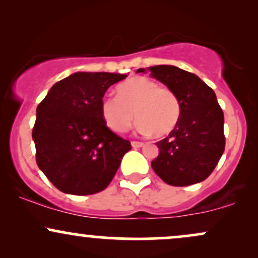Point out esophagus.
<instances>
[{"instance_id": "1", "label": "esophagus", "mask_w": 258, "mask_h": 258, "mask_svg": "<svg viewBox=\"0 0 258 258\" xmlns=\"http://www.w3.org/2000/svg\"><path fill=\"white\" fill-rule=\"evenodd\" d=\"M131 146H132V148H135V149H137V148L143 147V143H142V142H136V141H133V142H131Z\"/></svg>"}]
</instances>
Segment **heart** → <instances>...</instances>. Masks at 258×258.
<instances>
[{"instance_id":"b5f03b06","label":"heart","mask_w":258,"mask_h":258,"mask_svg":"<svg viewBox=\"0 0 258 258\" xmlns=\"http://www.w3.org/2000/svg\"><path fill=\"white\" fill-rule=\"evenodd\" d=\"M117 96L103 97L100 111L105 123L116 133L126 132L133 119H138L137 130L143 135L154 133L162 137L178 123L180 103L177 94L166 87H159L153 80L136 76L116 87Z\"/></svg>"}]
</instances>
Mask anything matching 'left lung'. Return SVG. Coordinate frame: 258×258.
Here are the masks:
<instances>
[{
  "mask_svg": "<svg viewBox=\"0 0 258 258\" xmlns=\"http://www.w3.org/2000/svg\"><path fill=\"white\" fill-rule=\"evenodd\" d=\"M172 90L180 103L178 123L156 143L158 158L152 167L165 183L185 186L203 182L211 174L224 152V116L214 90L199 76L174 65H155L137 73Z\"/></svg>",
  "mask_w": 258,
  "mask_h": 258,
  "instance_id": "left-lung-1",
  "label": "left lung"
}]
</instances>
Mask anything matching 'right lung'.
I'll list each match as a JSON object with an SVG mask.
<instances>
[{"instance_id": "1", "label": "right lung", "mask_w": 258, "mask_h": 258, "mask_svg": "<svg viewBox=\"0 0 258 258\" xmlns=\"http://www.w3.org/2000/svg\"><path fill=\"white\" fill-rule=\"evenodd\" d=\"M126 74L74 73L48 91L36 109L32 139L37 166L65 194L104 190L131 143L106 127L100 103Z\"/></svg>"}]
</instances>
